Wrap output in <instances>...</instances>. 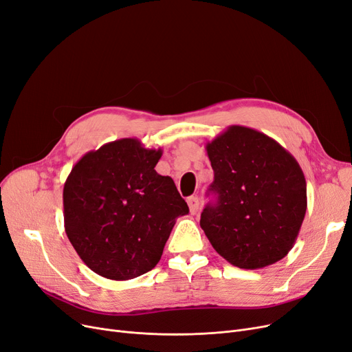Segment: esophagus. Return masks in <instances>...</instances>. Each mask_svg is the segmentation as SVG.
Segmentation results:
<instances>
[{
  "label": "esophagus",
  "mask_w": 352,
  "mask_h": 352,
  "mask_svg": "<svg viewBox=\"0 0 352 352\" xmlns=\"http://www.w3.org/2000/svg\"><path fill=\"white\" fill-rule=\"evenodd\" d=\"M187 203H188V206H190V211H191V214H197V212H198V210H200V207H201L200 200H198L197 197H190L188 200H187Z\"/></svg>",
  "instance_id": "obj_1"
}]
</instances>
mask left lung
<instances>
[{
	"label": "left lung",
	"mask_w": 352,
	"mask_h": 352,
	"mask_svg": "<svg viewBox=\"0 0 352 352\" xmlns=\"http://www.w3.org/2000/svg\"><path fill=\"white\" fill-rule=\"evenodd\" d=\"M214 170L200 219L211 246L240 269H262L294 248L307 212V181L295 157L263 132L232 125L206 144Z\"/></svg>",
	"instance_id": "1"
}]
</instances>
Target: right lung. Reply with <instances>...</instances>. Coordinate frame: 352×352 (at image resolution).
Wrapping results in <instances>:
<instances>
[{"mask_svg": "<svg viewBox=\"0 0 352 352\" xmlns=\"http://www.w3.org/2000/svg\"><path fill=\"white\" fill-rule=\"evenodd\" d=\"M162 149L122 138L89 151L65 182V230L85 265L128 280L154 269L177 217L188 214L171 177L155 171Z\"/></svg>", "mask_w": 352, "mask_h": 352, "instance_id": "obj_1", "label": "right lung"}]
</instances>
